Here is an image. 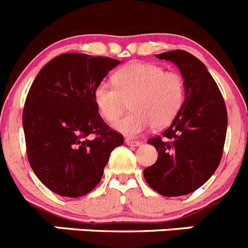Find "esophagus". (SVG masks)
Segmentation results:
<instances>
[{"label": "esophagus", "mask_w": 248, "mask_h": 248, "mask_svg": "<svg viewBox=\"0 0 248 248\" xmlns=\"http://www.w3.org/2000/svg\"><path fill=\"white\" fill-rule=\"evenodd\" d=\"M125 144L129 145V146H140L141 141H138V140L133 139H125Z\"/></svg>", "instance_id": "34e87169"}]
</instances>
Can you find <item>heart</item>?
<instances>
[{
	"instance_id": "1",
	"label": "heart",
	"mask_w": 248,
	"mask_h": 248,
	"mask_svg": "<svg viewBox=\"0 0 248 248\" xmlns=\"http://www.w3.org/2000/svg\"><path fill=\"white\" fill-rule=\"evenodd\" d=\"M114 86L102 82L93 98L99 114L113 123L128 109L133 112L114 124L124 135L135 136L150 126L165 128L173 122L186 101L185 78L149 62H131L113 75Z\"/></svg>"
}]
</instances>
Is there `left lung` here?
Masks as SVG:
<instances>
[{
  "label": "left lung",
  "instance_id": "obj_1",
  "mask_svg": "<svg viewBox=\"0 0 248 248\" xmlns=\"http://www.w3.org/2000/svg\"><path fill=\"white\" fill-rule=\"evenodd\" d=\"M178 66L186 82V101L171 125L149 144L157 161L144 170L147 185L166 197L194 192L205 183L221 161L228 112L217 82L199 59L185 50L157 54Z\"/></svg>",
  "mask_w": 248,
  "mask_h": 248
}]
</instances>
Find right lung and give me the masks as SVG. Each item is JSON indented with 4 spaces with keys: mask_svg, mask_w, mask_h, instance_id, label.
I'll return each mask as SVG.
<instances>
[{
    "mask_svg": "<svg viewBox=\"0 0 248 248\" xmlns=\"http://www.w3.org/2000/svg\"><path fill=\"white\" fill-rule=\"evenodd\" d=\"M119 60L67 53L31 83L23 108L27 156L36 177L61 197L96 188L110 152L124 142L97 109L93 92Z\"/></svg>",
    "mask_w": 248,
    "mask_h": 248,
    "instance_id": "obj_1",
    "label": "right lung"
}]
</instances>
